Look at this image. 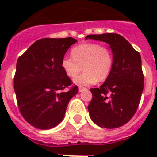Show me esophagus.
<instances>
[{
    "instance_id": "1",
    "label": "esophagus",
    "mask_w": 157,
    "mask_h": 157,
    "mask_svg": "<svg viewBox=\"0 0 157 157\" xmlns=\"http://www.w3.org/2000/svg\"><path fill=\"white\" fill-rule=\"evenodd\" d=\"M86 88H85V87H82V86H80L79 87V92H82V91L86 90Z\"/></svg>"
}]
</instances>
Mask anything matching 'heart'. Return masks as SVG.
I'll list each match as a JSON object with an SVG mask.
<instances>
[{
	"label": "heart",
	"instance_id": "1",
	"mask_svg": "<svg viewBox=\"0 0 157 157\" xmlns=\"http://www.w3.org/2000/svg\"><path fill=\"white\" fill-rule=\"evenodd\" d=\"M71 57L64 56L61 67L68 77L74 78L82 70L74 82L80 86H90L104 81L113 66V56L109 49L98 43H83L71 49Z\"/></svg>",
	"mask_w": 157,
	"mask_h": 157
}]
</instances>
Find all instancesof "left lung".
I'll return each mask as SVG.
<instances>
[{
    "instance_id": "obj_1",
    "label": "left lung",
    "mask_w": 157,
    "mask_h": 157,
    "mask_svg": "<svg viewBox=\"0 0 157 157\" xmlns=\"http://www.w3.org/2000/svg\"><path fill=\"white\" fill-rule=\"evenodd\" d=\"M87 39L107 43L113 54L109 76L99 88L90 89V117L101 128H118L130 121L139 107L144 83L141 56L119 34L88 35Z\"/></svg>"
}]
</instances>
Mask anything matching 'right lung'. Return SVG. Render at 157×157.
<instances>
[{
    "label": "right lung",
    "instance_id": "add662e5",
    "mask_svg": "<svg viewBox=\"0 0 157 157\" xmlns=\"http://www.w3.org/2000/svg\"><path fill=\"white\" fill-rule=\"evenodd\" d=\"M77 40L72 37L43 38L18 59L13 88L23 118L36 129H50L63 120L69 101L78 86L61 67L62 59Z\"/></svg>",
    "mask_w": 157,
    "mask_h": 157
}]
</instances>
